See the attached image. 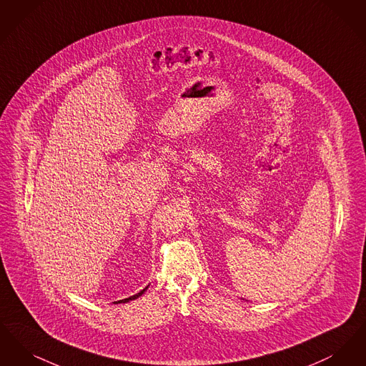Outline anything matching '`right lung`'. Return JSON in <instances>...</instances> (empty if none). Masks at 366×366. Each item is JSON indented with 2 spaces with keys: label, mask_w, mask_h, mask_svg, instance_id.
Instances as JSON below:
<instances>
[{
  "label": "right lung",
  "mask_w": 366,
  "mask_h": 366,
  "mask_svg": "<svg viewBox=\"0 0 366 366\" xmlns=\"http://www.w3.org/2000/svg\"><path fill=\"white\" fill-rule=\"evenodd\" d=\"M148 288V287H147ZM147 288H144L142 291H139V294H136V295L130 296V297H127V299H123V300H118V302H115V303H124V302H129V300H134V299H137L139 296L142 295L145 291H147Z\"/></svg>",
  "instance_id": "obj_1"
}]
</instances>
